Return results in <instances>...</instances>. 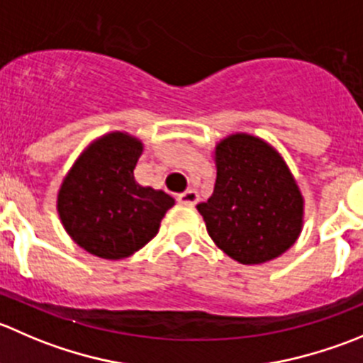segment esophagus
Returning <instances> with one entry per match:
<instances>
[{"mask_svg":"<svg viewBox=\"0 0 363 363\" xmlns=\"http://www.w3.org/2000/svg\"><path fill=\"white\" fill-rule=\"evenodd\" d=\"M177 200L182 206H195V203L199 202V193H196L195 189H188V191H184L182 195H179Z\"/></svg>","mask_w":363,"mask_h":363,"instance_id":"1","label":"esophagus"}]
</instances>
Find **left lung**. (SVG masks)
<instances>
[{
    "label": "left lung",
    "mask_w": 363,
    "mask_h": 363,
    "mask_svg": "<svg viewBox=\"0 0 363 363\" xmlns=\"http://www.w3.org/2000/svg\"><path fill=\"white\" fill-rule=\"evenodd\" d=\"M196 209L218 248L241 264H260L294 245L303 199L275 150L259 138L234 135L216 147L213 195Z\"/></svg>",
    "instance_id": "obj_1"
}]
</instances>
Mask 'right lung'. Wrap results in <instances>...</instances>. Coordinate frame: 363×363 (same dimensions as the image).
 Masks as SVG:
<instances>
[{
  "label": "right lung",
  "instance_id": "obj_1",
  "mask_svg": "<svg viewBox=\"0 0 363 363\" xmlns=\"http://www.w3.org/2000/svg\"><path fill=\"white\" fill-rule=\"evenodd\" d=\"M142 143L124 133L97 140L76 161L58 193V213L70 238L103 259L138 252L160 230L174 199L135 181Z\"/></svg>",
  "mask_w": 363,
  "mask_h": 363
}]
</instances>
